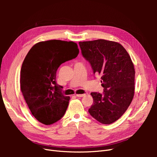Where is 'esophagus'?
Returning <instances> with one entry per match:
<instances>
[{
	"instance_id": "esophagus-1",
	"label": "esophagus",
	"mask_w": 157,
	"mask_h": 157,
	"mask_svg": "<svg viewBox=\"0 0 157 157\" xmlns=\"http://www.w3.org/2000/svg\"><path fill=\"white\" fill-rule=\"evenodd\" d=\"M85 96V94H76V96L79 97V98H82Z\"/></svg>"
}]
</instances>
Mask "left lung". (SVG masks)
Returning <instances> with one entry per match:
<instances>
[{
	"mask_svg": "<svg viewBox=\"0 0 157 157\" xmlns=\"http://www.w3.org/2000/svg\"><path fill=\"white\" fill-rule=\"evenodd\" d=\"M78 44L94 74L101 76L103 87V94H90L94 103L88 112L102 124H111L125 113L134 97V65L126 50L118 42L99 39Z\"/></svg>",
	"mask_w": 157,
	"mask_h": 157,
	"instance_id": "8db88e82",
	"label": "left lung"
}]
</instances>
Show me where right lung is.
<instances>
[{
  "instance_id": "1",
  "label": "right lung",
  "mask_w": 157,
  "mask_h": 157,
  "mask_svg": "<svg viewBox=\"0 0 157 157\" xmlns=\"http://www.w3.org/2000/svg\"><path fill=\"white\" fill-rule=\"evenodd\" d=\"M79 53L71 41L51 40L33 46L23 61L20 73L22 94L32 115L45 125L59 121L67 110L70 98L56 83V72L65 61Z\"/></svg>"
}]
</instances>
